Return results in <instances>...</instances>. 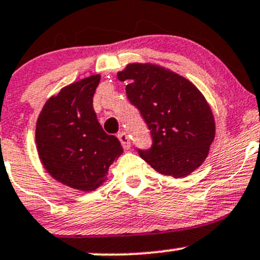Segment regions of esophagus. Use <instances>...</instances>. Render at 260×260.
<instances>
[{"label":"esophagus","mask_w":260,"mask_h":260,"mask_svg":"<svg viewBox=\"0 0 260 260\" xmlns=\"http://www.w3.org/2000/svg\"><path fill=\"white\" fill-rule=\"evenodd\" d=\"M117 137H118L119 142H121V144L123 145L124 149H128V148L131 147V142H129V138H128L127 133H125V132H119L118 136H117Z\"/></svg>","instance_id":"obj_1"}]
</instances>
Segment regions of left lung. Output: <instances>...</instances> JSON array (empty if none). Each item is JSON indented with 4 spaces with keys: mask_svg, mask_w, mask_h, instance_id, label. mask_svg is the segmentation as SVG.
Listing matches in <instances>:
<instances>
[{
    "mask_svg": "<svg viewBox=\"0 0 260 260\" xmlns=\"http://www.w3.org/2000/svg\"><path fill=\"white\" fill-rule=\"evenodd\" d=\"M128 81L125 92L150 129L153 145L138 150L156 172L184 178L209 155L215 118L200 90L174 71L149 62H133L117 74Z\"/></svg>",
    "mask_w": 260,
    "mask_h": 260,
    "instance_id": "8db88e82",
    "label": "left lung"
}]
</instances>
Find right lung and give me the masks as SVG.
<instances>
[{"label": "right lung", "mask_w": 260, "mask_h": 260, "mask_svg": "<svg viewBox=\"0 0 260 260\" xmlns=\"http://www.w3.org/2000/svg\"><path fill=\"white\" fill-rule=\"evenodd\" d=\"M100 75L62 87L45 102L36 127V143L45 170L56 181L93 191L106 181L108 168L123 149L102 129L92 106Z\"/></svg>", "instance_id": "obj_1"}]
</instances>
